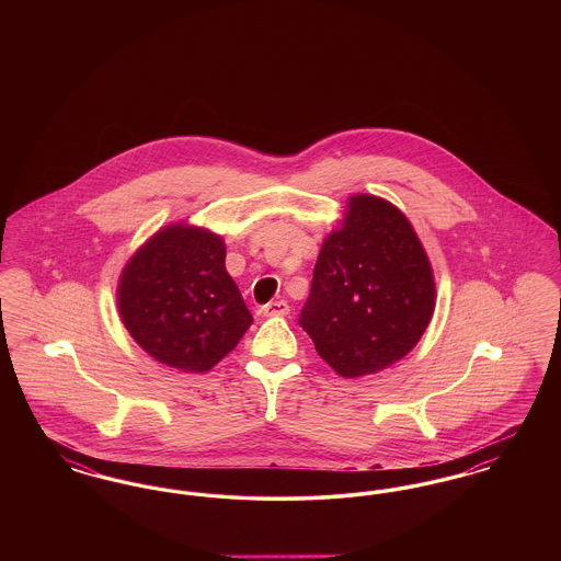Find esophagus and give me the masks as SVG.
Wrapping results in <instances>:
<instances>
[{"label":"esophagus","mask_w":561,"mask_h":561,"mask_svg":"<svg viewBox=\"0 0 561 561\" xmlns=\"http://www.w3.org/2000/svg\"><path fill=\"white\" fill-rule=\"evenodd\" d=\"M263 313L265 316H288L290 313V305L286 300H273V302H267L263 307Z\"/></svg>","instance_id":"obj_1"}]
</instances>
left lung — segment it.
<instances>
[{
    "instance_id": "left-lung-1",
    "label": "left lung",
    "mask_w": 561,
    "mask_h": 561,
    "mask_svg": "<svg viewBox=\"0 0 561 561\" xmlns=\"http://www.w3.org/2000/svg\"><path fill=\"white\" fill-rule=\"evenodd\" d=\"M435 307L427 254L408 218L374 195H353L321 245L298 323L345 378L378 373L421 341Z\"/></svg>"
}]
</instances>
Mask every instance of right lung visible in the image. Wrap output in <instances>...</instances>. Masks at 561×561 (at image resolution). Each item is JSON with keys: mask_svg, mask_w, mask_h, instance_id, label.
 <instances>
[{"mask_svg": "<svg viewBox=\"0 0 561 561\" xmlns=\"http://www.w3.org/2000/svg\"><path fill=\"white\" fill-rule=\"evenodd\" d=\"M117 307L134 341L185 373H206L240 343L252 316L210 231L172 225L124 268Z\"/></svg>", "mask_w": 561, "mask_h": 561, "instance_id": "1", "label": "right lung"}]
</instances>
